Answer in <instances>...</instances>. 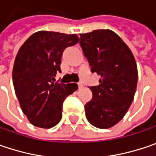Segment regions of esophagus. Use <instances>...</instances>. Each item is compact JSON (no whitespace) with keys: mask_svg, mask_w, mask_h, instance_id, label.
Masks as SVG:
<instances>
[{"mask_svg":"<svg viewBox=\"0 0 156 156\" xmlns=\"http://www.w3.org/2000/svg\"><path fill=\"white\" fill-rule=\"evenodd\" d=\"M78 85V88H79V89H80V88H82V87L84 86V85H83V83H82V82H79Z\"/></svg>","mask_w":156,"mask_h":156,"instance_id":"esophagus-1","label":"esophagus"}]
</instances>
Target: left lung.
<instances>
[{"mask_svg":"<svg viewBox=\"0 0 156 156\" xmlns=\"http://www.w3.org/2000/svg\"><path fill=\"white\" fill-rule=\"evenodd\" d=\"M79 44L91 66L100 76L99 85L89 86L92 98L85 116L98 128H109L122 119L132 104L138 81L132 51L116 33L97 30L79 34Z\"/></svg>","mask_w":156,"mask_h":156,"instance_id":"8db88e82","label":"left lung"}]
</instances>
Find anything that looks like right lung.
Wrapping results in <instances>:
<instances>
[{
    "instance_id": "obj_1",
    "label": "right lung",
    "mask_w": 156,
    "mask_h": 156,
    "mask_svg": "<svg viewBox=\"0 0 156 156\" xmlns=\"http://www.w3.org/2000/svg\"><path fill=\"white\" fill-rule=\"evenodd\" d=\"M78 43L76 34L42 30L20 48L13 68V84L23 112L32 125L51 128L61 120L63 103L78 90V85L55 82V77L61 72L64 51Z\"/></svg>"
}]
</instances>
